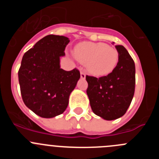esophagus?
Instances as JSON below:
<instances>
[{
  "label": "esophagus",
  "mask_w": 159,
  "mask_h": 159,
  "mask_svg": "<svg viewBox=\"0 0 159 159\" xmlns=\"http://www.w3.org/2000/svg\"><path fill=\"white\" fill-rule=\"evenodd\" d=\"M80 77L81 79H85L86 78V74L84 71H80Z\"/></svg>",
  "instance_id": "34e87169"
}]
</instances>
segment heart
Segmentation results:
<instances>
[{"mask_svg": "<svg viewBox=\"0 0 159 159\" xmlns=\"http://www.w3.org/2000/svg\"><path fill=\"white\" fill-rule=\"evenodd\" d=\"M74 57L81 64H86L88 71L101 76L112 72L118 62L119 55L115 48L104 43L82 42L74 48Z\"/></svg>", "mask_w": 159, "mask_h": 159, "instance_id": "heart-1", "label": "heart"}]
</instances>
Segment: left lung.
<instances>
[{
  "label": "left lung",
  "mask_w": 159,
  "mask_h": 159,
  "mask_svg": "<svg viewBox=\"0 0 159 159\" xmlns=\"http://www.w3.org/2000/svg\"><path fill=\"white\" fill-rule=\"evenodd\" d=\"M116 48L119 59L112 72L99 78L86 75L87 94L92 111L106 120L119 119L127 112L135 87L134 60L123 46Z\"/></svg>",
  "instance_id": "8db88e82"
}]
</instances>
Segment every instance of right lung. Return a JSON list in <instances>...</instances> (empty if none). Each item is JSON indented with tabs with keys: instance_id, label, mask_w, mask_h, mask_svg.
I'll list each match as a JSON object with an SVG mask.
<instances>
[{
	"instance_id": "add662e5",
	"label": "right lung",
	"mask_w": 159,
	"mask_h": 159,
	"mask_svg": "<svg viewBox=\"0 0 159 159\" xmlns=\"http://www.w3.org/2000/svg\"><path fill=\"white\" fill-rule=\"evenodd\" d=\"M69 39L48 35L25 53L18 71L20 88L26 107L42 118L64 113L71 92L80 78L78 69L60 68V58L65 56Z\"/></svg>"
}]
</instances>
